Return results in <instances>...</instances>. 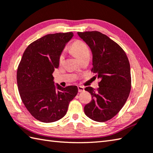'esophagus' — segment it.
Returning <instances> with one entry per match:
<instances>
[{
    "label": "esophagus",
    "instance_id": "34e87169",
    "mask_svg": "<svg viewBox=\"0 0 153 153\" xmlns=\"http://www.w3.org/2000/svg\"><path fill=\"white\" fill-rule=\"evenodd\" d=\"M77 88H78L79 92H82V91H84V87H83V86L79 85Z\"/></svg>",
    "mask_w": 153,
    "mask_h": 153
}]
</instances>
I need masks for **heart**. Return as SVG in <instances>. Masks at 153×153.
<instances>
[{"label": "heart", "mask_w": 153, "mask_h": 153, "mask_svg": "<svg viewBox=\"0 0 153 153\" xmlns=\"http://www.w3.org/2000/svg\"><path fill=\"white\" fill-rule=\"evenodd\" d=\"M70 48L72 52L79 59L85 54L90 53V51H89V49L87 45L83 41L79 40L76 41L75 42L72 43ZM63 59H64V55H63V54H62L59 58V63H62Z\"/></svg>", "instance_id": "obj_1"}]
</instances>
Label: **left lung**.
Returning a JSON list of instances; mask_svg holds the SVG:
<instances>
[{"label": "left lung", "mask_w": 153, "mask_h": 153, "mask_svg": "<svg viewBox=\"0 0 153 153\" xmlns=\"http://www.w3.org/2000/svg\"><path fill=\"white\" fill-rule=\"evenodd\" d=\"M92 53V69L100 79L98 90L86 87L92 96L85 105L88 117L96 122L110 120L118 113L128 98L131 89L129 61L114 41L98 31L77 32Z\"/></svg>", "instance_id": "1"}]
</instances>
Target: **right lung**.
<instances>
[{"mask_svg": "<svg viewBox=\"0 0 153 153\" xmlns=\"http://www.w3.org/2000/svg\"><path fill=\"white\" fill-rule=\"evenodd\" d=\"M73 37L72 32L43 36L27 47L19 65L16 79L22 101L30 114L43 123L62 118L78 91L76 85L55 84L52 75Z\"/></svg>", "mask_w": 153, "mask_h": 153, "instance_id": "right-lung-1", "label": "right lung"}]
</instances>
